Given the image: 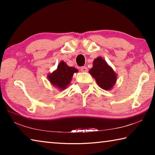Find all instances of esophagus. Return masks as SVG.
<instances>
[{
  "label": "esophagus",
  "instance_id": "esophagus-1",
  "mask_svg": "<svg viewBox=\"0 0 155 155\" xmlns=\"http://www.w3.org/2000/svg\"><path fill=\"white\" fill-rule=\"evenodd\" d=\"M87 70H88V69H87V68L86 67V66H83V67H81V71L83 72H87Z\"/></svg>",
  "mask_w": 155,
  "mask_h": 155
}]
</instances>
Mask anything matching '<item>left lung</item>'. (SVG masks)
Masks as SVG:
<instances>
[{
	"label": "left lung",
	"instance_id": "8db88e82",
	"mask_svg": "<svg viewBox=\"0 0 155 155\" xmlns=\"http://www.w3.org/2000/svg\"><path fill=\"white\" fill-rule=\"evenodd\" d=\"M90 73L95 78L100 87L103 90H111L116 81L115 73L102 57H98L94 60Z\"/></svg>",
	"mask_w": 155,
	"mask_h": 155
}]
</instances>
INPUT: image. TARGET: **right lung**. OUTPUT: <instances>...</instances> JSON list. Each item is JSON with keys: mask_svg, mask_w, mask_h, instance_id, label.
Here are the masks:
<instances>
[{"mask_svg": "<svg viewBox=\"0 0 155 155\" xmlns=\"http://www.w3.org/2000/svg\"><path fill=\"white\" fill-rule=\"evenodd\" d=\"M77 72V69L68 66L62 61L59 63L55 71L48 75V79L54 86L64 90L70 84L74 73Z\"/></svg>", "mask_w": 155, "mask_h": 155, "instance_id": "obj_1", "label": "right lung"}]
</instances>
